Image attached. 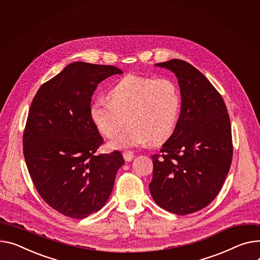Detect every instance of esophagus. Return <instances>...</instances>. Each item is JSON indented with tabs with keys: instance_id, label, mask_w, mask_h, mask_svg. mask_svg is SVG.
I'll use <instances>...</instances> for the list:
<instances>
[{
	"instance_id": "34e87169",
	"label": "esophagus",
	"mask_w": 260,
	"mask_h": 260,
	"mask_svg": "<svg viewBox=\"0 0 260 260\" xmlns=\"http://www.w3.org/2000/svg\"><path fill=\"white\" fill-rule=\"evenodd\" d=\"M123 158L126 162H129L134 159V152L131 150H124L123 151Z\"/></svg>"
}]
</instances>
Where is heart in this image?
Here are the masks:
<instances>
[{
	"label": "heart",
	"instance_id": "obj_1",
	"mask_svg": "<svg viewBox=\"0 0 260 260\" xmlns=\"http://www.w3.org/2000/svg\"><path fill=\"white\" fill-rule=\"evenodd\" d=\"M110 98H98L90 107L92 122L106 137L116 136L129 123L110 148L162 143L177 127L182 98L172 79L129 74L115 84Z\"/></svg>",
	"mask_w": 260,
	"mask_h": 260
}]
</instances>
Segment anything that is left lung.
<instances>
[{"mask_svg":"<svg viewBox=\"0 0 260 260\" xmlns=\"http://www.w3.org/2000/svg\"><path fill=\"white\" fill-rule=\"evenodd\" d=\"M155 66L178 77L182 106L177 127L151 155L149 190L161 208L179 215L199 211L217 196L230 170L233 144L229 114L217 90L182 59Z\"/></svg>","mask_w":260,"mask_h":260,"instance_id":"obj_1","label":"left lung"}]
</instances>
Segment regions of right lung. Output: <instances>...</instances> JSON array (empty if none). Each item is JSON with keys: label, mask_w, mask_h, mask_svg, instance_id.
Masks as SVG:
<instances>
[{"label": "right lung", "mask_w": 260, "mask_h": 260, "mask_svg": "<svg viewBox=\"0 0 260 260\" xmlns=\"http://www.w3.org/2000/svg\"><path fill=\"white\" fill-rule=\"evenodd\" d=\"M122 71L114 66L76 61L42 84L23 134V151L41 198L71 218L100 210L124 164L118 150L96 154L103 138L90 117L98 83Z\"/></svg>", "instance_id": "obj_1"}]
</instances>
